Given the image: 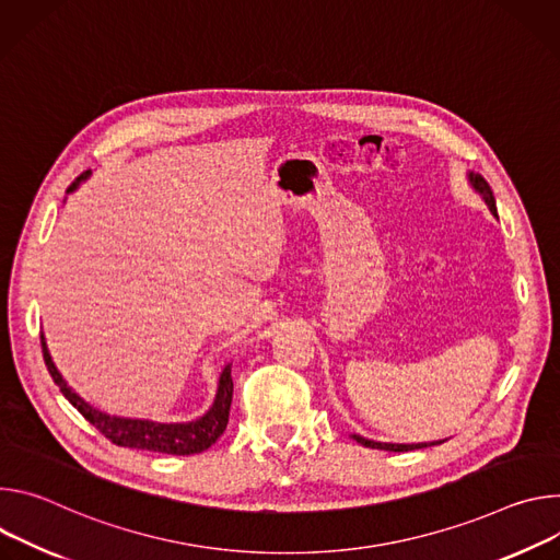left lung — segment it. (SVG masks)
I'll use <instances>...</instances> for the list:
<instances>
[{
    "mask_svg": "<svg viewBox=\"0 0 560 560\" xmlns=\"http://www.w3.org/2000/svg\"><path fill=\"white\" fill-rule=\"evenodd\" d=\"M474 189L482 194L487 207L491 213H495V200H493V194H491V186L487 184V179L482 175H476L471 173L469 175ZM355 443L364 445V447H371V450H385V452H411V450H422V447H431V445H441V443H418V445H394V443H376V441H369V439H362V436H353Z\"/></svg>",
    "mask_w": 560,
    "mask_h": 560,
    "instance_id": "left-lung-1",
    "label": "left lung"
}]
</instances>
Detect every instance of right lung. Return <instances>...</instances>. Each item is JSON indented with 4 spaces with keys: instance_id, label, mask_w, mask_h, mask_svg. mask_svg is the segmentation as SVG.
Listing matches in <instances>:
<instances>
[{
    "instance_id": "1",
    "label": "right lung",
    "mask_w": 560,
    "mask_h": 560,
    "mask_svg": "<svg viewBox=\"0 0 560 560\" xmlns=\"http://www.w3.org/2000/svg\"><path fill=\"white\" fill-rule=\"evenodd\" d=\"M84 177H89V171L84 175L75 177V182L69 186V191H75ZM39 338H42L44 362H46V369H48L52 383L59 387L61 394H65V398L113 445L131 447V450H147V452H158V454H171V456H189V454H200V452L209 450L224 433L226 422H229L231 398H233L231 364H226L222 371L213 407L198 420L166 424V422H151V420L115 418V416H106V413L93 409L65 383V378L59 376L57 366L50 360L44 336H39Z\"/></svg>"
}]
</instances>
